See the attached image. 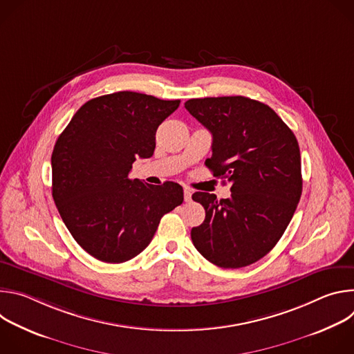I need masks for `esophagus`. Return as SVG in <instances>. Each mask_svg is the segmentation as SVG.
Wrapping results in <instances>:
<instances>
[{
  "instance_id": "1",
  "label": "esophagus",
  "mask_w": 354,
  "mask_h": 354,
  "mask_svg": "<svg viewBox=\"0 0 354 354\" xmlns=\"http://www.w3.org/2000/svg\"><path fill=\"white\" fill-rule=\"evenodd\" d=\"M183 198H185L186 203H189V201L192 200V192H190L189 189H185V190H183Z\"/></svg>"
}]
</instances>
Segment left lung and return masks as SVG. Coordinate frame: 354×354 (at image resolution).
Returning a JSON list of instances; mask_svg holds the SVG:
<instances>
[{
    "label": "left lung",
    "mask_w": 354,
    "mask_h": 354,
    "mask_svg": "<svg viewBox=\"0 0 354 354\" xmlns=\"http://www.w3.org/2000/svg\"><path fill=\"white\" fill-rule=\"evenodd\" d=\"M185 108L213 134L206 167L232 183L230 198L193 193L206 210L192 228L193 245L218 268L255 263L279 242L299 201L298 141L272 108L250 97L189 99Z\"/></svg>",
    "instance_id": "8db88e82"
}]
</instances>
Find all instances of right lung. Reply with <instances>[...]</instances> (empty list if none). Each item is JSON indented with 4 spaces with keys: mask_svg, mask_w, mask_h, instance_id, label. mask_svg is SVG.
Instances as JSON below:
<instances>
[{
    "mask_svg": "<svg viewBox=\"0 0 354 354\" xmlns=\"http://www.w3.org/2000/svg\"><path fill=\"white\" fill-rule=\"evenodd\" d=\"M179 104L130 91L97 96L57 138L55 203L73 238L97 261L122 263L137 257L162 216L182 205L180 185L129 178L137 158L153 157L157 129Z\"/></svg>",
    "mask_w": 354,
    "mask_h": 354,
    "instance_id": "1",
    "label": "right lung"
}]
</instances>
